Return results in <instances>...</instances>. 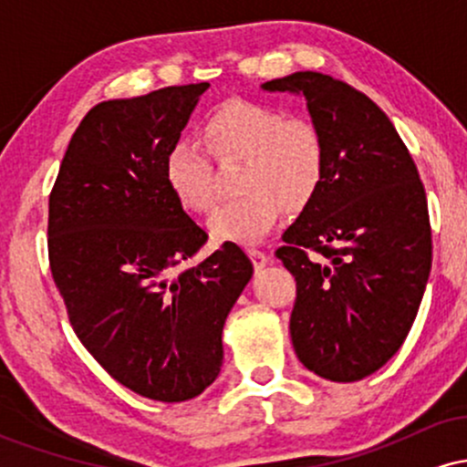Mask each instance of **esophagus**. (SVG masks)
Returning <instances> with one entry per match:
<instances>
[{
  "label": "esophagus",
  "instance_id": "esophagus-1",
  "mask_svg": "<svg viewBox=\"0 0 467 467\" xmlns=\"http://www.w3.org/2000/svg\"><path fill=\"white\" fill-rule=\"evenodd\" d=\"M248 254H250L252 264H254L256 270H259V267H264V265L267 264V254H265L264 250H259V248H248Z\"/></svg>",
  "mask_w": 467,
  "mask_h": 467
}]
</instances>
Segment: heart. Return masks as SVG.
<instances>
[{"label": "heart", "instance_id": "1", "mask_svg": "<svg viewBox=\"0 0 467 467\" xmlns=\"http://www.w3.org/2000/svg\"><path fill=\"white\" fill-rule=\"evenodd\" d=\"M202 136L217 162L244 160L237 175L241 195L211 219V233L219 241L254 244L276 226L283 208L305 211L323 189L327 144L309 120L233 99L203 118ZM164 180L186 211L203 215L215 208V166L197 144L180 140L169 149Z\"/></svg>", "mask_w": 467, "mask_h": 467}]
</instances>
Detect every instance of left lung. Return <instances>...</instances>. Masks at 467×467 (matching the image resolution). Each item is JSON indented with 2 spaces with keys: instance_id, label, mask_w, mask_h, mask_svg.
Segmentation results:
<instances>
[{
  "instance_id": "obj_1",
  "label": "left lung",
  "mask_w": 467,
  "mask_h": 467,
  "mask_svg": "<svg viewBox=\"0 0 467 467\" xmlns=\"http://www.w3.org/2000/svg\"><path fill=\"white\" fill-rule=\"evenodd\" d=\"M264 89L303 94L327 144L323 189L276 250L296 281L294 351L320 378L358 382L404 345L431 275L420 171L389 116L345 80L296 72Z\"/></svg>"
}]
</instances>
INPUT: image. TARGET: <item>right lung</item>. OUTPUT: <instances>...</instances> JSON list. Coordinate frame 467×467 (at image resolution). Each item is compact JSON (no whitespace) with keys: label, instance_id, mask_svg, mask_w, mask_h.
I'll list each match as a JSON object with an SVG mask.
<instances>
[{"label":"right lung","instance_id":"obj_1","mask_svg":"<svg viewBox=\"0 0 467 467\" xmlns=\"http://www.w3.org/2000/svg\"><path fill=\"white\" fill-rule=\"evenodd\" d=\"M208 83L105 100L80 120L47 211V259L69 325L116 382L155 401L211 387L222 331L252 264L233 241L175 275L208 241L164 180Z\"/></svg>","mask_w":467,"mask_h":467}]
</instances>
